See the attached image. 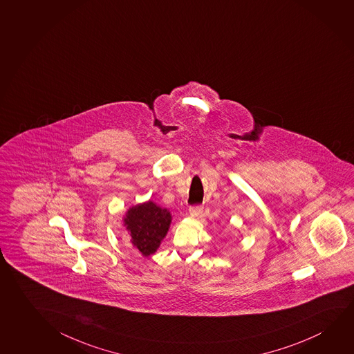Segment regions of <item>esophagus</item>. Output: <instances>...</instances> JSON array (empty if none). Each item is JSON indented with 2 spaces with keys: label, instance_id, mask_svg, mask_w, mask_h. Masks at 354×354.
Returning a JSON list of instances; mask_svg holds the SVG:
<instances>
[{
  "label": "esophagus",
  "instance_id": "1",
  "mask_svg": "<svg viewBox=\"0 0 354 354\" xmlns=\"http://www.w3.org/2000/svg\"><path fill=\"white\" fill-rule=\"evenodd\" d=\"M202 211H203V206L202 205H195V206H191L190 209H189V212H190L191 216H200L201 214Z\"/></svg>",
  "mask_w": 354,
  "mask_h": 354
}]
</instances>
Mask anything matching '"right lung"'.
<instances>
[{
  "label": "right lung",
  "mask_w": 354,
  "mask_h": 354,
  "mask_svg": "<svg viewBox=\"0 0 354 354\" xmlns=\"http://www.w3.org/2000/svg\"><path fill=\"white\" fill-rule=\"evenodd\" d=\"M170 222L171 216L168 209L158 207L152 201L132 207L124 219L131 243L143 256L156 252L168 232Z\"/></svg>",
  "instance_id": "add662e5"
}]
</instances>
